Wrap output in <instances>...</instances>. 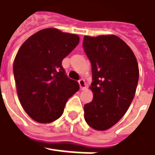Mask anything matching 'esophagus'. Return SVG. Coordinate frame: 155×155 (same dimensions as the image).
Returning a JSON list of instances; mask_svg holds the SVG:
<instances>
[{
	"label": "esophagus",
	"mask_w": 155,
	"mask_h": 155,
	"mask_svg": "<svg viewBox=\"0 0 155 155\" xmlns=\"http://www.w3.org/2000/svg\"><path fill=\"white\" fill-rule=\"evenodd\" d=\"M79 85H80V87H81V90H83V89H85V88H86V82H85V81H84L83 79H81V80H80V81H79Z\"/></svg>",
	"instance_id": "1"
}]
</instances>
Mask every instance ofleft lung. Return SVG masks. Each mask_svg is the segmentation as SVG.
Instances as JSON below:
<instances>
[{
	"label": "left lung",
	"mask_w": 155,
	"mask_h": 155,
	"mask_svg": "<svg viewBox=\"0 0 155 155\" xmlns=\"http://www.w3.org/2000/svg\"><path fill=\"white\" fill-rule=\"evenodd\" d=\"M83 47L92 64L94 94L84 117L96 130H106L125 114L136 94L139 67L136 56L116 35L85 36Z\"/></svg>",
	"instance_id": "1"
}]
</instances>
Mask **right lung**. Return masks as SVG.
I'll use <instances>...</instances> for the list:
<instances>
[{"label":"right lung","instance_id":"right-lung-1","mask_svg":"<svg viewBox=\"0 0 155 155\" xmlns=\"http://www.w3.org/2000/svg\"><path fill=\"white\" fill-rule=\"evenodd\" d=\"M76 34L46 28L31 35L20 46L14 61L19 102L30 117L49 124L63 113L67 100L80 88L68 79L61 61L78 45Z\"/></svg>","mask_w":155,"mask_h":155}]
</instances>
